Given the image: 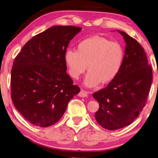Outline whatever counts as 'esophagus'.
<instances>
[{
  "label": "esophagus",
  "mask_w": 158,
  "mask_h": 158,
  "mask_svg": "<svg viewBox=\"0 0 158 158\" xmlns=\"http://www.w3.org/2000/svg\"><path fill=\"white\" fill-rule=\"evenodd\" d=\"M88 94H89L88 91H84V90H81V91H80L79 94V96L81 98H86L88 96Z\"/></svg>",
  "instance_id": "obj_1"
}]
</instances>
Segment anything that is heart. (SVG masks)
Segmentation results:
<instances>
[{
    "label": "heart",
    "instance_id": "b5f03b06",
    "mask_svg": "<svg viewBox=\"0 0 158 158\" xmlns=\"http://www.w3.org/2000/svg\"><path fill=\"white\" fill-rule=\"evenodd\" d=\"M124 60L123 47L117 42L101 36L82 40L75 50H67L64 62L72 78L77 79L84 74L88 65L89 72L84 79L88 87L107 84L116 78Z\"/></svg>",
    "mask_w": 158,
    "mask_h": 158
}]
</instances>
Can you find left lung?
Listing matches in <instances>:
<instances>
[{
  "instance_id": "obj_1",
  "label": "left lung",
  "mask_w": 158,
  "mask_h": 158,
  "mask_svg": "<svg viewBox=\"0 0 158 158\" xmlns=\"http://www.w3.org/2000/svg\"><path fill=\"white\" fill-rule=\"evenodd\" d=\"M117 31L126 44L123 66L113 81L93 95L99 103L96 120L108 130L128 126L139 116L146 104L152 79V67L142 46L125 32Z\"/></svg>"
}]
</instances>
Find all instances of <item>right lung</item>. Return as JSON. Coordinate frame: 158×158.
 I'll return each instance as SVG.
<instances>
[{
	"label": "right lung",
	"instance_id": "obj_1",
	"mask_svg": "<svg viewBox=\"0 0 158 158\" xmlns=\"http://www.w3.org/2000/svg\"><path fill=\"white\" fill-rule=\"evenodd\" d=\"M81 27L53 26L30 39L15 59L11 70L12 100L30 123L56 124L69 101L79 93L67 74L64 54Z\"/></svg>",
	"mask_w": 158,
	"mask_h": 158
}]
</instances>
